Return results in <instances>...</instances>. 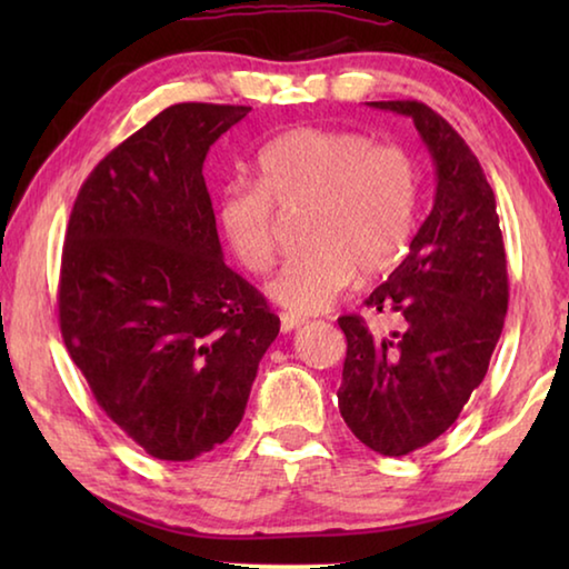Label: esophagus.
I'll return each instance as SVG.
<instances>
[{"instance_id":"esophagus-1","label":"esophagus","mask_w":569,"mask_h":569,"mask_svg":"<svg viewBox=\"0 0 569 569\" xmlns=\"http://www.w3.org/2000/svg\"><path fill=\"white\" fill-rule=\"evenodd\" d=\"M306 323L303 316H293V313H281V331L288 333V331H296L301 329V326Z\"/></svg>"}]
</instances>
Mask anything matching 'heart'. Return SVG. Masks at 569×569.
I'll return each instance as SVG.
<instances>
[{"label": "heart", "instance_id": "b5f03b06", "mask_svg": "<svg viewBox=\"0 0 569 569\" xmlns=\"http://www.w3.org/2000/svg\"><path fill=\"white\" fill-rule=\"evenodd\" d=\"M258 182L228 180L216 218L236 261L250 273L273 266L278 216L306 206L298 238L268 283V296L296 316L336 303L356 273L379 276L411 243L421 196L419 166L401 146H379L356 130L296 128L256 158Z\"/></svg>", "mask_w": 569, "mask_h": 569}]
</instances>
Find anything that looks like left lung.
Returning a JSON list of instances; mask_svg holds the SVG:
<instances>
[{"label": "left lung", "instance_id": "obj_1", "mask_svg": "<svg viewBox=\"0 0 569 569\" xmlns=\"http://www.w3.org/2000/svg\"><path fill=\"white\" fill-rule=\"evenodd\" d=\"M369 104L411 118L437 172L409 256L366 298L399 316L401 331L373 336L361 316L339 319L341 417L361 445L403 457L445 435L485 379L505 326L507 258L495 192L459 132L417 100Z\"/></svg>", "mask_w": 569, "mask_h": 569}]
</instances>
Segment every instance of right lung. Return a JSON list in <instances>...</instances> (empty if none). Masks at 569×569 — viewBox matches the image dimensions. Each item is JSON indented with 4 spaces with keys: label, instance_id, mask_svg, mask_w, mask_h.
<instances>
[{
    "label": "right lung",
    "instance_id": "add662e5",
    "mask_svg": "<svg viewBox=\"0 0 569 569\" xmlns=\"http://www.w3.org/2000/svg\"><path fill=\"white\" fill-rule=\"evenodd\" d=\"M250 112L180 102L90 172L67 226L60 329L102 411L150 457L190 461L233 435L281 321L220 250L203 178Z\"/></svg>",
    "mask_w": 569,
    "mask_h": 569
}]
</instances>
